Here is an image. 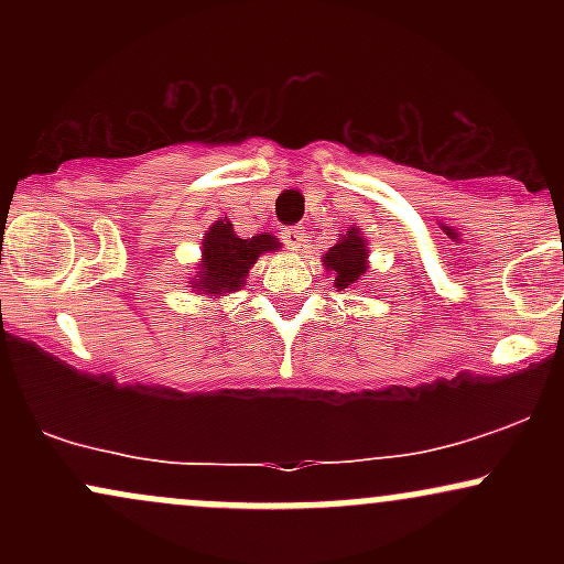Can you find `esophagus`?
<instances>
[{"mask_svg": "<svg viewBox=\"0 0 564 564\" xmlns=\"http://www.w3.org/2000/svg\"><path fill=\"white\" fill-rule=\"evenodd\" d=\"M283 241L291 251H300L304 241H307V232H304L302 225H291V228H283Z\"/></svg>", "mask_w": 564, "mask_h": 564, "instance_id": "34e87169", "label": "esophagus"}]
</instances>
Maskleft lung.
Instances as JSON below:
<instances>
[{
    "label": "left lung",
    "mask_w": 564,
    "mask_h": 564,
    "mask_svg": "<svg viewBox=\"0 0 564 564\" xmlns=\"http://www.w3.org/2000/svg\"><path fill=\"white\" fill-rule=\"evenodd\" d=\"M366 241L358 236V230H347V236H341V241L332 246L326 254V270H334V283L336 289H349L352 283H358V278L366 273Z\"/></svg>",
    "instance_id": "1"
}]
</instances>
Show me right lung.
I'll list each match as a JSON object with an SVG mask.
<instances>
[{"instance_id": "add662e5", "label": "right lung", "mask_w": 564, "mask_h": 564, "mask_svg": "<svg viewBox=\"0 0 564 564\" xmlns=\"http://www.w3.org/2000/svg\"><path fill=\"white\" fill-rule=\"evenodd\" d=\"M273 249H278L273 236L238 238L230 223H215L204 238V262L193 289H200L204 294H232L243 283L257 257Z\"/></svg>"}]
</instances>
